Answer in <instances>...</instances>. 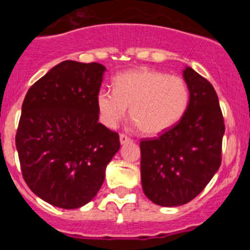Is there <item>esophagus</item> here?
<instances>
[{"mask_svg": "<svg viewBox=\"0 0 250 250\" xmlns=\"http://www.w3.org/2000/svg\"><path fill=\"white\" fill-rule=\"evenodd\" d=\"M132 139L130 138V136L125 135V134H120V143L121 144H127V143H130Z\"/></svg>", "mask_w": 250, "mask_h": 250, "instance_id": "esophagus-1", "label": "esophagus"}]
</instances>
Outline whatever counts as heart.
<instances>
[{"mask_svg":"<svg viewBox=\"0 0 250 250\" xmlns=\"http://www.w3.org/2000/svg\"><path fill=\"white\" fill-rule=\"evenodd\" d=\"M96 103L106 126H118L130 107L131 120L140 131L154 136L184 118L190 104V89L180 76L139 68L115 76L114 90L101 89Z\"/></svg>","mask_w":250,"mask_h":250,"instance_id":"obj_1","label":"heart"}]
</instances>
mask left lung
I'll list each match as a JSON object with an SVG mask.
<instances>
[{
  "mask_svg": "<svg viewBox=\"0 0 250 250\" xmlns=\"http://www.w3.org/2000/svg\"><path fill=\"white\" fill-rule=\"evenodd\" d=\"M190 104L175 126L140 141L141 184L161 207H178L199 195L222 164L224 119L218 95L207 79L185 67Z\"/></svg>",
  "mask_w": 250,
  "mask_h": 250,
  "instance_id": "left-lung-1",
  "label": "left lung"
}]
</instances>
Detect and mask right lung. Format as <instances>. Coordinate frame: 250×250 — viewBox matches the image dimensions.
I'll return each instance as SVG.
<instances>
[{
    "label": "right lung",
    "instance_id": "obj_1",
    "mask_svg": "<svg viewBox=\"0 0 250 250\" xmlns=\"http://www.w3.org/2000/svg\"><path fill=\"white\" fill-rule=\"evenodd\" d=\"M106 68L63 61L28 89L16 134L22 176L48 204L76 209L92 200L120 149L99 121L96 98Z\"/></svg>",
    "mask_w": 250,
    "mask_h": 250
}]
</instances>
